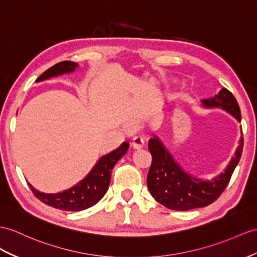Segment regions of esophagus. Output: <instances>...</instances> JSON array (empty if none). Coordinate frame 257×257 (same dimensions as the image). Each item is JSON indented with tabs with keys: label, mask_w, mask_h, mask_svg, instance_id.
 <instances>
[{
	"label": "esophagus",
	"mask_w": 257,
	"mask_h": 257,
	"mask_svg": "<svg viewBox=\"0 0 257 257\" xmlns=\"http://www.w3.org/2000/svg\"><path fill=\"white\" fill-rule=\"evenodd\" d=\"M132 146L135 149H140L144 146V142L142 139H140V137H134L132 141Z\"/></svg>",
	"instance_id": "esophagus-1"
}]
</instances>
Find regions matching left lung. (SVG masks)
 Wrapping results in <instances>:
<instances>
[{
  "instance_id": "obj_1",
  "label": "left lung",
  "mask_w": 257,
  "mask_h": 257,
  "mask_svg": "<svg viewBox=\"0 0 257 257\" xmlns=\"http://www.w3.org/2000/svg\"><path fill=\"white\" fill-rule=\"evenodd\" d=\"M76 67H78V64L75 63V62H61V63L53 65L45 73L41 74V76L37 78L36 81L39 83V81L59 76L62 74L72 73ZM121 147L102 156L95 167L92 168L88 176L85 177V179L81 180L80 182L72 186L71 189L61 193L47 194L35 189L30 183H28V185L37 198L54 208L71 211L84 210L96 205L103 197L105 192L109 189L111 170L113 169L118 159H121Z\"/></svg>"
}]
</instances>
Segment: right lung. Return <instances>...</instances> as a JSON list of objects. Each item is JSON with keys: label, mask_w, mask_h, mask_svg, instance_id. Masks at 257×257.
Segmentation results:
<instances>
[{"label": "right lung", "mask_w": 257, "mask_h": 257, "mask_svg": "<svg viewBox=\"0 0 257 257\" xmlns=\"http://www.w3.org/2000/svg\"><path fill=\"white\" fill-rule=\"evenodd\" d=\"M205 108H221L237 121H241V111L234 96L222 88L218 95L202 100ZM153 161L150 166L147 185L153 197L165 207L174 210H190L205 207L221 195L242 155L243 139L237 147L234 157L231 158L226 170L211 180H201L181 170L157 137L148 143Z\"/></svg>", "instance_id": "right-lung-1"}]
</instances>
